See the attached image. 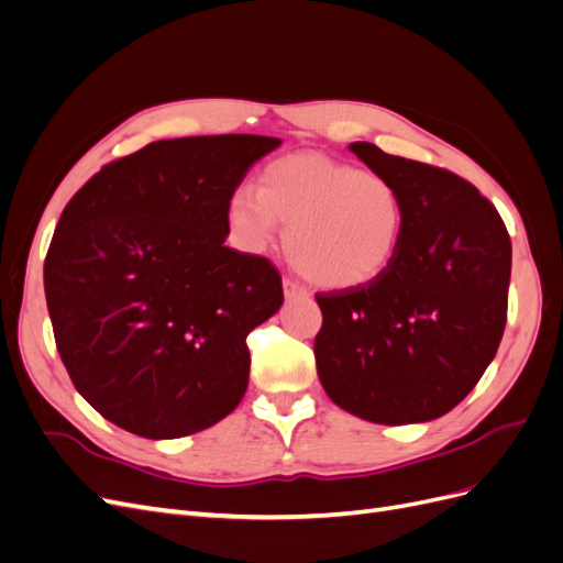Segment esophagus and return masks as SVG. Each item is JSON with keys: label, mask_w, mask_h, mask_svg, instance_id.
<instances>
[{"label": "esophagus", "mask_w": 563, "mask_h": 563, "mask_svg": "<svg viewBox=\"0 0 563 563\" xmlns=\"http://www.w3.org/2000/svg\"><path fill=\"white\" fill-rule=\"evenodd\" d=\"M282 286H284V296H286V298H308V296H310L308 288L300 286V284L294 282V279H288V277L282 282Z\"/></svg>", "instance_id": "esophagus-1"}]
</instances>
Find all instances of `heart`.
Here are the masks:
<instances>
[{"instance_id":"heart-1","label":"heart","mask_w":563,"mask_h":563,"mask_svg":"<svg viewBox=\"0 0 563 563\" xmlns=\"http://www.w3.org/2000/svg\"><path fill=\"white\" fill-rule=\"evenodd\" d=\"M406 209L387 176L321 155L269 162L255 190L240 187L228 203L234 242L249 253L277 244L305 277L327 288L371 282L401 244Z\"/></svg>"}]
</instances>
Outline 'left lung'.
<instances>
[{"label": "left lung", "mask_w": 563, "mask_h": 563, "mask_svg": "<svg viewBox=\"0 0 563 563\" xmlns=\"http://www.w3.org/2000/svg\"><path fill=\"white\" fill-rule=\"evenodd\" d=\"M350 150L399 187L406 220L376 279L317 294L319 380L356 418L428 422L463 401L498 352L512 244L472 183L373 143Z\"/></svg>", "instance_id": "8db88e82"}]
</instances>
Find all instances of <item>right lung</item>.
Listing matches in <instances>:
<instances>
[{"mask_svg":"<svg viewBox=\"0 0 563 563\" xmlns=\"http://www.w3.org/2000/svg\"><path fill=\"white\" fill-rule=\"evenodd\" d=\"M279 145L251 133L150 143L65 207L44 263L48 317L77 391L117 428L178 439L240 406L246 335L284 291L267 258L225 246L228 203Z\"/></svg>","mask_w":563,"mask_h":563,"instance_id":"add662e5","label":"right lung"}]
</instances>
